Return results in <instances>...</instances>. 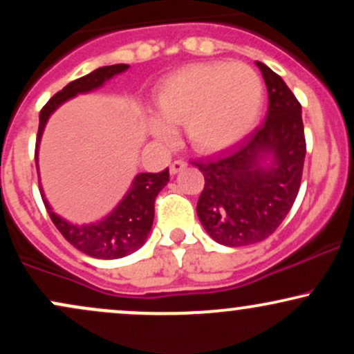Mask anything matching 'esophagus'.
<instances>
[{"instance_id": "obj_1", "label": "esophagus", "mask_w": 354, "mask_h": 354, "mask_svg": "<svg viewBox=\"0 0 354 354\" xmlns=\"http://www.w3.org/2000/svg\"><path fill=\"white\" fill-rule=\"evenodd\" d=\"M186 166H188V163H186L185 160H176V161H173L171 166H169V173H171V174L180 173V171H183V169L186 168Z\"/></svg>"}]
</instances>
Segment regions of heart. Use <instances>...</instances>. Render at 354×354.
Segmentation results:
<instances>
[{
  "instance_id": "obj_1",
  "label": "heart",
  "mask_w": 354,
  "mask_h": 354,
  "mask_svg": "<svg viewBox=\"0 0 354 354\" xmlns=\"http://www.w3.org/2000/svg\"><path fill=\"white\" fill-rule=\"evenodd\" d=\"M265 104V84L245 63H200L181 68L156 89L160 116L149 129L168 141L174 124L185 123L191 145L205 153L239 143L258 124Z\"/></svg>"
}]
</instances>
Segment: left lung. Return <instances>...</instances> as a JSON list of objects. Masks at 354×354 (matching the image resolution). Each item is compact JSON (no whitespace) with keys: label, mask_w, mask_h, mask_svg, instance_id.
I'll return each mask as SVG.
<instances>
[{"label":"left lung","mask_w":354,"mask_h":354,"mask_svg":"<svg viewBox=\"0 0 354 354\" xmlns=\"http://www.w3.org/2000/svg\"><path fill=\"white\" fill-rule=\"evenodd\" d=\"M265 78L266 121L228 153L193 163L205 176L196 213L219 245L246 246L274 233L298 196L306 140L301 104L281 76L256 61ZM266 157L272 165H262Z\"/></svg>","instance_id":"1"}]
</instances>
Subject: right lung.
<instances>
[{
    "label": "right lung",
    "mask_w": 354,
    "mask_h": 354,
    "mask_svg": "<svg viewBox=\"0 0 354 354\" xmlns=\"http://www.w3.org/2000/svg\"><path fill=\"white\" fill-rule=\"evenodd\" d=\"M126 70H128V64H111V66L98 68V70L89 73L86 76H81V78L71 81L70 84H66L44 104L41 113H39L38 136H36V168H38V145L39 140H41L44 124H46L51 113L61 103L73 98L78 93H88L91 89L100 88L104 81ZM168 181V168L161 173L138 174L124 200L116 206L109 216L104 218L103 221L96 223V225L83 226L71 225L66 219L59 218L51 209V206L48 205V201L44 200L41 186H39V193H41L43 203L46 206L51 221L55 223L56 228L70 245L75 246L81 253L91 256V258L115 259L133 253L143 245L153 225L154 200H156L158 193L165 188Z\"/></svg>",
    "instance_id": "1"
}]
</instances>
